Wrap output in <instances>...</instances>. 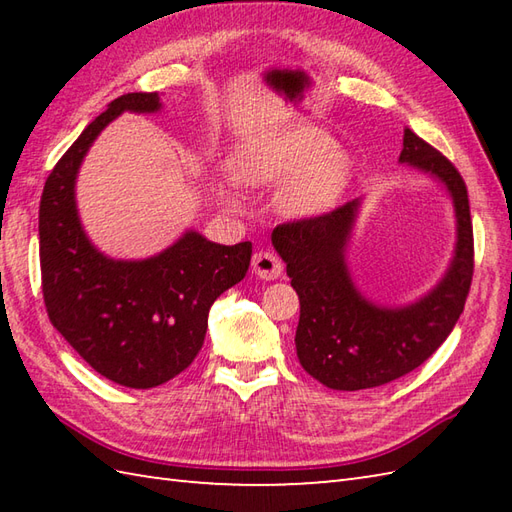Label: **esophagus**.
<instances>
[{
    "mask_svg": "<svg viewBox=\"0 0 512 512\" xmlns=\"http://www.w3.org/2000/svg\"><path fill=\"white\" fill-rule=\"evenodd\" d=\"M253 273L259 279L273 281L284 273V262L275 253H270V250H259V253L253 255Z\"/></svg>",
    "mask_w": 512,
    "mask_h": 512,
    "instance_id": "34e87169",
    "label": "esophagus"
}]
</instances>
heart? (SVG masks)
<instances>
[{"mask_svg": "<svg viewBox=\"0 0 512 512\" xmlns=\"http://www.w3.org/2000/svg\"><path fill=\"white\" fill-rule=\"evenodd\" d=\"M332 149L330 138L292 129L244 145L237 158V178L250 187H270L297 175L279 195V209L297 220L317 217L341 200L352 173L350 160ZM226 200L235 202L231 193Z\"/></svg>", "mask_w": 512, "mask_h": 512, "instance_id": "b5f03b06", "label": "heart"}]
</instances>
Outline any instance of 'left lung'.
Here are the masks:
<instances>
[{"label": "left lung", "mask_w": 512, "mask_h": 512, "mask_svg": "<svg viewBox=\"0 0 512 512\" xmlns=\"http://www.w3.org/2000/svg\"><path fill=\"white\" fill-rule=\"evenodd\" d=\"M400 162L442 180L458 220V244L447 275L411 306L378 308L354 288L345 244L358 200L317 217L279 224L273 231V246L286 262L301 303L295 336L299 363L330 389H369L413 372L447 341L469 297L473 222L460 171L411 129H405Z\"/></svg>", "instance_id": "left-lung-1"}]
</instances>
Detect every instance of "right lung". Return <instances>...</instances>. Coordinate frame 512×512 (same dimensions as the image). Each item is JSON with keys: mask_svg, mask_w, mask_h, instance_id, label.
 I'll return each mask as SVG.
<instances>
[{"mask_svg": "<svg viewBox=\"0 0 512 512\" xmlns=\"http://www.w3.org/2000/svg\"><path fill=\"white\" fill-rule=\"evenodd\" d=\"M160 110L156 92L114 99L54 165L39 204L41 290L50 323L101 376L132 389L167 383L198 356L213 301L242 281L253 244L184 233L143 262L105 257L85 235L74 180L94 138L123 112Z\"/></svg>", "mask_w": 512, "mask_h": 512, "instance_id": "right-lung-1", "label": "right lung"}]
</instances>
